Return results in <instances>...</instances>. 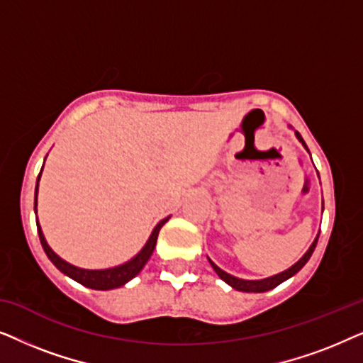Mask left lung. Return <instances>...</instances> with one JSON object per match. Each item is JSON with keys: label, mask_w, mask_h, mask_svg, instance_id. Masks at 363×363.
Segmentation results:
<instances>
[{"label": "left lung", "mask_w": 363, "mask_h": 363, "mask_svg": "<svg viewBox=\"0 0 363 363\" xmlns=\"http://www.w3.org/2000/svg\"><path fill=\"white\" fill-rule=\"evenodd\" d=\"M296 135H297V138H299V140L302 142V145H304V147L307 148L306 142L302 140L301 133H299V132H296ZM317 240H319V236H317V238H315V241L312 242L311 247H309V251H307L306 255L302 256L301 259L297 261L294 266L289 267V269H286L284 272H281V274H276V276H272V277H267V279H261V281H245V279H238V277L231 276V274H228V272H225L223 269H220V267H218V266L215 264V262H213L211 259H210V264H211L213 269H215L216 274L220 276L223 281L228 282V284H230L231 287H235L236 291H241V292H266V291H269V289H274L276 286H279L281 282H284L286 279H289V277L294 276L296 272H299V271L302 269V267L306 266V262L311 259L312 252H314V250H315Z\"/></svg>", "instance_id": "1"}]
</instances>
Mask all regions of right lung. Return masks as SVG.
Masks as SVG:
<instances>
[{
	"mask_svg": "<svg viewBox=\"0 0 363 363\" xmlns=\"http://www.w3.org/2000/svg\"><path fill=\"white\" fill-rule=\"evenodd\" d=\"M41 170H43V168H41ZM39 177H41V173L38 175V182H39ZM36 198H38V185H36V190H34V213H36ZM167 221H168V218H165V220H162L160 223H158V225L155 226V230L152 231L150 238H148L147 245L143 246V250L138 252V255L133 257V259H130L122 266L112 267V269H101V271L81 269V267H76V266L69 264V262H66V261H62L61 257H59L56 252H54L51 247L48 246V242H46V240H44V235L41 231V226H39L38 221H36V225H38L39 241H41L43 250L48 255L49 259H51L52 264L56 266L59 271L71 277V279L77 281L79 284L91 287V289L108 291V289H116V287L123 286L125 282L133 279V277H135L138 272L142 271V267L147 264L148 259H150L152 252H153V250H155L158 233H160L162 226L165 225Z\"/></svg>",
	"mask_w": 363,
	"mask_h": 363,
	"instance_id": "obj_1",
	"label": "right lung"
}]
</instances>
